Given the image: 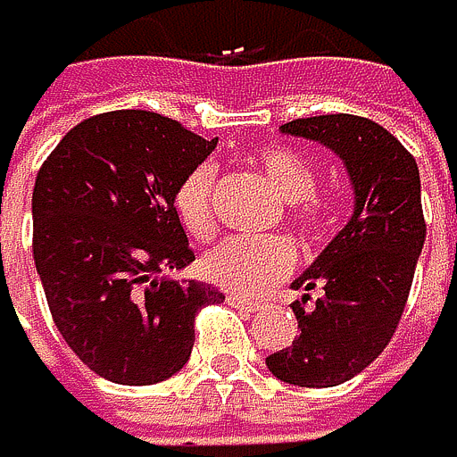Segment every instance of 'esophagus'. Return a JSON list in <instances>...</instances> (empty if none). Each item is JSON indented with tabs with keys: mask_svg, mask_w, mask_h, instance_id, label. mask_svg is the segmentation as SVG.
I'll return each mask as SVG.
<instances>
[{
	"mask_svg": "<svg viewBox=\"0 0 457 457\" xmlns=\"http://www.w3.org/2000/svg\"><path fill=\"white\" fill-rule=\"evenodd\" d=\"M227 304L238 307L241 312H255V310H262V301H255V298H247V295H236V293H230V295H227Z\"/></svg>",
	"mask_w": 457,
	"mask_h": 457,
	"instance_id": "34e87169",
	"label": "esophagus"
}]
</instances>
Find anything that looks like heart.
I'll return each mask as SVG.
<instances>
[{
	"label": "heart",
	"mask_w": 457,
	"mask_h": 457,
	"mask_svg": "<svg viewBox=\"0 0 457 457\" xmlns=\"http://www.w3.org/2000/svg\"><path fill=\"white\" fill-rule=\"evenodd\" d=\"M259 170L284 198V216L304 238H321L333 212L327 198L315 193V167L301 153L270 145L259 153ZM176 216L193 238L216 236V167L198 164L179 181L173 195ZM298 264L293 241L284 236H238L227 238L204 255L202 273L210 284L238 295H264L278 287Z\"/></svg>",
	"instance_id": "heart-1"
}]
</instances>
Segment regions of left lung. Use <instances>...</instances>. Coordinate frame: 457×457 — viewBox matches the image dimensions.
I'll return each mask as SVG.
<instances>
[{"label": "left lung", "mask_w": 457, "mask_h": 457, "mask_svg": "<svg viewBox=\"0 0 457 457\" xmlns=\"http://www.w3.org/2000/svg\"><path fill=\"white\" fill-rule=\"evenodd\" d=\"M281 133L336 150L355 187V212L295 290L298 338L267 358L295 386H338L384 353L403 315L427 224L412 153L378 121L350 113L293 119ZM312 289H321L319 299Z\"/></svg>", "instance_id": "8db88e82"}]
</instances>
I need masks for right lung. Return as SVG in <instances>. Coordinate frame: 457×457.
<instances>
[{"mask_svg": "<svg viewBox=\"0 0 457 457\" xmlns=\"http://www.w3.org/2000/svg\"><path fill=\"white\" fill-rule=\"evenodd\" d=\"M212 147L176 119L110 110L76 124L36 173L33 262L50 315L107 381L170 378L193 353L195 312L224 298L164 276L195 259L173 195Z\"/></svg>", "mask_w": 457, "mask_h": 457, "instance_id": "obj_1", "label": "right lung"}]
</instances>
